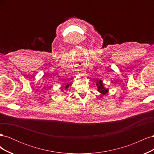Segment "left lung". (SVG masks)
<instances>
[{"label":"left lung","mask_w":154,"mask_h":154,"mask_svg":"<svg viewBox=\"0 0 154 154\" xmlns=\"http://www.w3.org/2000/svg\"><path fill=\"white\" fill-rule=\"evenodd\" d=\"M96 85L97 87V91L100 92L101 95H105L108 92V88H106L104 87L103 82L101 80H96Z\"/></svg>","instance_id":"1"}]
</instances>
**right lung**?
Masks as SVG:
<instances>
[{
	"instance_id": "obj_1",
	"label": "right lung",
	"mask_w": 154,
	"mask_h": 154,
	"mask_svg": "<svg viewBox=\"0 0 154 154\" xmlns=\"http://www.w3.org/2000/svg\"><path fill=\"white\" fill-rule=\"evenodd\" d=\"M62 91H64L63 90H65V91H67V89H68V88H69V84H66L64 86H62Z\"/></svg>"
}]
</instances>
